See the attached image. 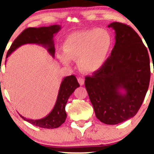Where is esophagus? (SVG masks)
<instances>
[{"mask_svg": "<svg viewBox=\"0 0 154 154\" xmlns=\"http://www.w3.org/2000/svg\"><path fill=\"white\" fill-rule=\"evenodd\" d=\"M78 81H79V84H80L81 86H83V85L84 84V79H83V78L79 77V79H78Z\"/></svg>", "mask_w": 154, "mask_h": 154, "instance_id": "1", "label": "esophagus"}]
</instances>
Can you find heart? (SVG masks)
<instances>
[{
    "label": "heart",
    "mask_w": 154,
    "mask_h": 154,
    "mask_svg": "<svg viewBox=\"0 0 154 154\" xmlns=\"http://www.w3.org/2000/svg\"><path fill=\"white\" fill-rule=\"evenodd\" d=\"M112 48V38L107 31L99 29L79 31L69 34L63 43L64 52L58 58L68 65L77 59L78 66L86 73H94L104 66Z\"/></svg>",
    "instance_id": "heart-1"
}]
</instances>
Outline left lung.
Segmentation results:
<instances>
[{
    "label": "left lung",
    "instance_id": "left-lung-1",
    "mask_svg": "<svg viewBox=\"0 0 154 154\" xmlns=\"http://www.w3.org/2000/svg\"><path fill=\"white\" fill-rule=\"evenodd\" d=\"M115 31V44L104 66L86 76L85 86L96 117L117 125L136 115L150 82L147 48L133 28L122 23L108 25Z\"/></svg>",
    "mask_w": 154,
    "mask_h": 154
}]
</instances>
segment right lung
Masks as SVG:
<instances>
[{"mask_svg":"<svg viewBox=\"0 0 154 154\" xmlns=\"http://www.w3.org/2000/svg\"><path fill=\"white\" fill-rule=\"evenodd\" d=\"M60 25H52L50 26H42L39 28L30 27L23 30L16 37L12 43L6 55V59L14 50L20 46L26 44H37L42 45L47 49L52 57H55V45L53 37L56 33L60 30ZM5 60V62H6ZM80 85L75 75H71L63 79L57 94V100L53 109L46 117L39 120L26 119L22 115H19L24 120L29 122L33 125L42 128L53 129L60 127L64 123L67 117L66 112V105L70 96L73 93L75 89L79 87Z\"/></svg>","mask_w":154,"mask_h":154,"instance_id":"obj_1","label":"right lung"}]
</instances>
